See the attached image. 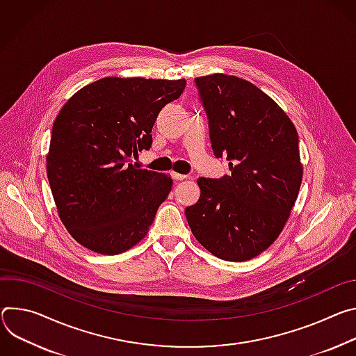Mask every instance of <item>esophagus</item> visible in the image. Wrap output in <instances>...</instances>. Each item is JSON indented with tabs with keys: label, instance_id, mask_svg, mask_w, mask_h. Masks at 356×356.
<instances>
[{
	"label": "esophagus",
	"instance_id": "esophagus-1",
	"mask_svg": "<svg viewBox=\"0 0 356 356\" xmlns=\"http://www.w3.org/2000/svg\"><path fill=\"white\" fill-rule=\"evenodd\" d=\"M171 177H172L175 181H184V179H186V175H184V174H178V172H172V174H171Z\"/></svg>",
	"mask_w": 356,
	"mask_h": 356
}]
</instances>
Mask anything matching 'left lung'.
I'll list each match as a JSON object with an SVG mask.
<instances>
[{
	"label": "left lung",
	"instance_id": "left-lung-1",
	"mask_svg": "<svg viewBox=\"0 0 356 356\" xmlns=\"http://www.w3.org/2000/svg\"><path fill=\"white\" fill-rule=\"evenodd\" d=\"M216 158L229 175L200 178V201L185 209L205 249L227 261L266 250L283 230L302 179L298 134L273 99L245 79L215 73L195 79Z\"/></svg>",
	"mask_w": 356,
	"mask_h": 356
}]
</instances>
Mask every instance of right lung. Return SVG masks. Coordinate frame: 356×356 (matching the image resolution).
Wrapping results in <instances>:
<instances>
[{"label":"right lung","mask_w":356,"mask_h":356,"mask_svg":"<svg viewBox=\"0 0 356 356\" xmlns=\"http://www.w3.org/2000/svg\"><path fill=\"white\" fill-rule=\"evenodd\" d=\"M184 89L185 79L104 77L62 107L47 172L59 218L76 242L118 254L147 234L172 179L130 161L151 148L158 113Z\"/></svg>","instance_id":"obj_1"}]
</instances>
